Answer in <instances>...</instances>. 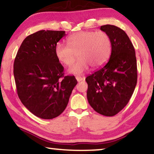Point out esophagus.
Returning <instances> with one entry per match:
<instances>
[{"mask_svg":"<svg viewBox=\"0 0 154 154\" xmlns=\"http://www.w3.org/2000/svg\"><path fill=\"white\" fill-rule=\"evenodd\" d=\"M76 79H77V81L78 82H81V81H82V80H83L84 79H83V78H82V77H79V76H77V77H76Z\"/></svg>","mask_w":154,"mask_h":154,"instance_id":"1","label":"esophagus"}]
</instances>
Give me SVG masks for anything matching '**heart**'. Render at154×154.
<instances>
[{
	"label": "heart",
	"mask_w": 154,
	"mask_h": 154,
	"mask_svg": "<svg viewBox=\"0 0 154 154\" xmlns=\"http://www.w3.org/2000/svg\"><path fill=\"white\" fill-rule=\"evenodd\" d=\"M68 45L59 42L54 54L59 61L70 66L78 57L79 59L69 68L72 74L80 75L91 66L99 68L106 63L111 52V41L104 31H81L68 36Z\"/></svg>",
	"instance_id": "obj_1"
}]
</instances>
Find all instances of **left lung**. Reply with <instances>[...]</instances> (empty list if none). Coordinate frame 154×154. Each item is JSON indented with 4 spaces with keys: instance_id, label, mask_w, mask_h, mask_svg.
<instances>
[{
    "instance_id": "8db88e82",
    "label": "left lung",
    "mask_w": 154,
    "mask_h": 154,
    "mask_svg": "<svg viewBox=\"0 0 154 154\" xmlns=\"http://www.w3.org/2000/svg\"><path fill=\"white\" fill-rule=\"evenodd\" d=\"M100 29L111 38V54L102 68L86 78L87 99L96 112L110 117L122 111L134 93L137 61L134 45L125 31L112 25Z\"/></svg>"
}]
</instances>
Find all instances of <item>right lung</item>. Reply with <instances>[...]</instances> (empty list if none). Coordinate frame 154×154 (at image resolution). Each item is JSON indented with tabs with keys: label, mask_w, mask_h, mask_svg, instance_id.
<instances>
[{
	"label": "right lung",
	"mask_w": 154,
	"mask_h": 154,
	"mask_svg": "<svg viewBox=\"0 0 154 154\" xmlns=\"http://www.w3.org/2000/svg\"><path fill=\"white\" fill-rule=\"evenodd\" d=\"M65 31L40 30L27 36L14 62L17 94L23 104L38 118L50 120L67 106L77 84L75 76H64L54 54L55 45Z\"/></svg>",
	"instance_id": "add662e5"
}]
</instances>
